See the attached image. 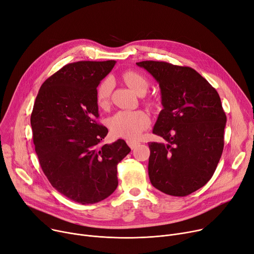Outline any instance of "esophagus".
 Masks as SVG:
<instances>
[{
    "mask_svg": "<svg viewBox=\"0 0 254 254\" xmlns=\"http://www.w3.org/2000/svg\"><path fill=\"white\" fill-rule=\"evenodd\" d=\"M127 143H128V145L130 146V148H131V150H133V148L134 147H135V146H137L139 143L137 142V141H132V140H127Z\"/></svg>",
    "mask_w": 254,
    "mask_h": 254,
    "instance_id": "esophagus-1",
    "label": "esophagus"
}]
</instances>
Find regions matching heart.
<instances>
[{"label": "heart", "mask_w": 254, "mask_h": 254, "mask_svg": "<svg viewBox=\"0 0 254 254\" xmlns=\"http://www.w3.org/2000/svg\"><path fill=\"white\" fill-rule=\"evenodd\" d=\"M122 79L137 95H143L148 88L146 78L138 71L126 70L122 73ZM113 87L114 83L111 78L102 80L97 86L95 97L100 109L109 107ZM150 124V117L142 111H120L110 117L108 120V126L114 135L129 140L137 139Z\"/></svg>", "instance_id": "b5f03b06"}]
</instances>
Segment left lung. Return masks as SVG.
<instances>
[{
  "label": "left lung",
  "instance_id": "1",
  "mask_svg": "<svg viewBox=\"0 0 254 254\" xmlns=\"http://www.w3.org/2000/svg\"><path fill=\"white\" fill-rule=\"evenodd\" d=\"M161 89L160 112L153 133L167 141L148 142V176L170 196L185 197L212 177L223 150L227 116L215 89L189 66L164 62L136 63Z\"/></svg>",
  "mask_w": 254,
  "mask_h": 254
}]
</instances>
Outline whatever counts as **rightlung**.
<instances>
[{"label": "right lung", "mask_w": 254, "mask_h": 254, "mask_svg": "<svg viewBox=\"0 0 254 254\" xmlns=\"http://www.w3.org/2000/svg\"><path fill=\"white\" fill-rule=\"evenodd\" d=\"M115 64L64 65L43 83L31 116L43 172L56 190L82 205L112 195L118 187V163L131 151L123 139L102 143L109 130L96 122V88Z\"/></svg>", "instance_id": "1"}]
</instances>
